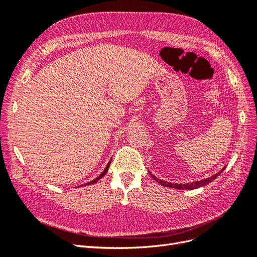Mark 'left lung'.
I'll return each instance as SVG.
<instances>
[{"label":"left lung","instance_id":"1","mask_svg":"<svg viewBox=\"0 0 257 257\" xmlns=\"http://www.w3.org/2000/svg\"><path fill=\"white\" fill-rule=\"evenodd\" d=\"M224 169H225V167L223 168V169H222L221 171L217 172L216 174H214L213 177H211V178L204 179V180H202V181L193 182V183H185V184H173V183H169V182H166V181H163V180H159V179H157L156 177H154L153 174H151V175H152V178H153L154 180H155V181L158 182V183H160V184L163 185V186L172 187V188H177V189H195V188H198V187H201V186L207 185V184H209L210 182L214 181V180L218 177V175L223 172Z\"/></svg>","mask_w":257,"mask_h":257}]
</instances>
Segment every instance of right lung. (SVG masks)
I'll list each match as a JSON object with an SVG mask.
<instances>
[{"mask_svg":"<svg viewBox=\"0 0 257 257\" xmlns=\"http://www.w3.org/2000/svg\"><path fill=\"white\" fill-rule=\"evenodd\" d=\"M109 164H111V161H109V163L107 164V166H106V168H105V169H104V171L103 172H102L100 175H99V177L97 178V179H94V180H92L91 182H89V183H87V184H84V185H90V184H93V183H96V182H98L102 177H103V175H105V173L107 172V170H108V167H109Z\"/></svg>","mask_w":257,"mask_h":257,"instance_id":"add662e5","label":"right lung"}]
</instances>
